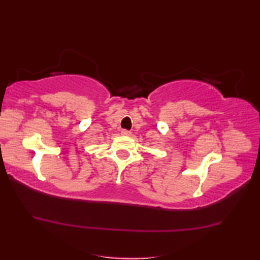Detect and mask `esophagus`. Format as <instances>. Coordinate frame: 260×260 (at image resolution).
I'll use <instances>...</instances> for the list:
<instances>
[{
    "label": "esophagus",
    "instance_id": "1",
    "mask_svg": "<svg viewBox=\"0 0 260 260\" xmlns=\"http://www.w3.org/2000/svg\"><path fill=\"white\" fill-rule=\"evenodd\" d=\"M121 135H126V136H128V135H131V132H129V131H127V129H123V131H121Z\"/></svg>",
    "mask_w": 260,
    "mask_h": 260
}]
</instances>
